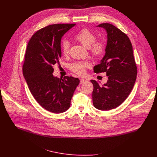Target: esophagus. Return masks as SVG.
<instances>
[{"instance_id": "obj_1", "label": "esophagus", "mask_w": 157, "mask_h": 157, "mask_svg": "<svg viewBox=\"0 0 157 157\" xmlns=\"http://www.w3.org/2000/svg\"><path fill=\"white\" fill-rule=\"evenodd\" d=\"M86 81H86V79H82H82H80V84H81L85 83Z\"/></svg>"}]
</instances>
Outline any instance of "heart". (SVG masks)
Segmentation results:
<instances>
[{
	"instance_id": "obj_1",
	"label": "heart",
	"mask_w": 157,
	"mask_h": 157,
	"mask_svg": "<svg viewBox=\"0 0 157 157\" xmlns=\"http://www.w3.org/2000/svg\"><path fill=\"white\" fill-rule=\"evenodd\" d=\"M75 38L84 47L89 48L92 55L96 58L102 56L105 52V43L102 40L96 41V35L87 29L80 30L75 35ZM61 48L63 55H68L70 50V41L67 40H63L61 43ZM91 66V63L88 61H77L70 65V69L78 75H83L86 72V69Z\"/></svg>"
}]
</instances>
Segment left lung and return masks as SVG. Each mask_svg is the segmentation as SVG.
I'll return each instance as SVG.
<instances>
[{
    "instance_id": "8db88e82",
    "label": "left lung",
    "mask_w": 157,
    "mask_h": 157,
    "mask_svg": "<svg viewBox=\"0 0 157 157\" xmlns=\"http://www.w3.org/2000/svg\"><path fill=\"white\" fill-rule=\"evenodd\" d=\"M98 27L105 30L107 41L105 55L100 64L94 67V72L105 73L108 80L102 86L91 80L94 86L93 102L99 110H109L120 105L130 94L136 80L137 68L127 35L110 24Z\"/></svg>"
}]
</instances>
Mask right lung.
<instances>
[{
	"mask_svg": "<svg viewBox=\"0 0 157 157\" xmlns=\"http://www.w3.org/2000/svg\"><path fill=\"white\" fill-rule=\"evenodd\" d=\"M76 24H54L35 33L27 47L23 75L30 91L38 103L51 113L59 114L68 110L78 78L53 75V65L61 57V40Z\"/></svg>",
	"mask_w": 157,
	"mask_h": 157,
	"instance_id": "right-lung-1",
	"label": "right lung"
}]
</instances>
